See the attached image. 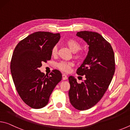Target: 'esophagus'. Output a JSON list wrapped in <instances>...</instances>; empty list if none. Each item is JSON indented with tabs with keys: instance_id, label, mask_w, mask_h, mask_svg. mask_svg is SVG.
<instances>
[{
	"instance_id": "esophagus-1",
	"label": "esophagus",
	"mask_w": 130,
	"mask_h": 130,
	"mask_svg": "<svg viewBox=\"0 0 130 130\" xmlns=\"http://www.w3.org/2000/svg\"><path fill=\"white\" fill-rule=\"evenodd\" d=\"M68 78L67 75H66L65 74H62V79L63 80H67V79Z\"/></svg>"
}]
</instances>
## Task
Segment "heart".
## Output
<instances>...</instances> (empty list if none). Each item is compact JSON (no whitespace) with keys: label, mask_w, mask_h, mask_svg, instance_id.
<instances>
[{"label":"heart","mask_w":130,"mask_h":130,"mask_svg":"<svg viewBox=\"0 0 130 130\" xmlns=\"http://www.w3.org/2000/svg\"><path fill=\"white\" fill-rule=\"evenodd\" d=\"M65 45L67 46L68 48L71 50L72 52L76 53L81 48L80 43L77 41L75 39H69L65 42ZM57 53V46H54L52 50V54L53 56L56 55ZM75 57L76 58H80L81 56L80 54L77 53L75 55ZM73 63L71 62H65V61H61L57 64V67L59 69L62 71L68 72L73 67Z\"/></svg>","instance_id":"obj_1"}]
</instances>
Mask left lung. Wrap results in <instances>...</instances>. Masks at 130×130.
<instances>
[{
    "instance_id": "1",
    "label": "left lung",
    "mask_w": 130,
    "mask_h": 130,
    "mask_svg": "<svg viewBox=\"0 0 130 130\" xmlns=\"http://www.w3.org/2000/svg\"><path fill=\"white\" fill-rule=\"evenodd\" d=\"M76 36L86 42L89 51L77 70L85 80L78 84L73 76L69 77V97L76 109L84 111L96 105L106 92L115 73V56L110 43L98 32L83 31Z\"/></svg>"
}]
</instances>
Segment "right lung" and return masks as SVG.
Masks as SVG:
<instances>
[{"label": "right lung", "instance_id": "add662e5", "mask_svg": "<svg viewBox=\"0 0 130 130\" xmlns=\"http://www.w3.org/2000/svg\"><path fill=\"white\" fill-rule=\"evenodd\" d=\"M60 34L37 31L21 41L15 47L10 69L15 88L24 102L32 108L46 106L62 74L53 70L49 76L39 70L43 62L52 57V50L60 39Z\"/></svg>", "mask_w": 130, "mask_h": 130}]
</instances>
